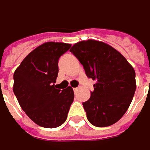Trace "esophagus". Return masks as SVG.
I'll list each match as a JSON object with an SVG mask.
<instances>
[{"mask_svg":"<svg viewBox=\"0 0 150 150\" xmlns=\"http://www.w3.org/2000/svg\"><path fill=\"white\" fill-rule=\"evenodd\" d=\"M78 90H79V88H73V91H74L75 93H76Z\"/></svg>","mask_w":150,"mask_h":150,"instance_id":"obj_1","label":"esophagus"}]
</instances>
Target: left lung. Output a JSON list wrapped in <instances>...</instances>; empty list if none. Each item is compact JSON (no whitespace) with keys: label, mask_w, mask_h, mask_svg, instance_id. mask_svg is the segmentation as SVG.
Masks as SVG:
<instances>
[{"label":"left lung","mask_w":150,"mask_h":150,"mask_svg":"<svg viewBox=\"0 0 150 150\" xmlns=\"http://www.w3.org/2000/svg\"><path fill=\"white\" fill-rule=\"evenodd\" d=\"M88 79L96 81L90 98L83 103L92 125L108 127L119 121L136 90L135 71L120 52L96 40L81 41L70 50Z\"/></svg>","instance_id":"obj_1"}]
</instances>
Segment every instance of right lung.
I'll return each mask as SVG.
<instances>
[{
	"label": "right lung",
	"mask_w": 150,
	"mask_h": 150,
	"mask_svg": "<svg viewBox=\"0 0 150 150\" xmlns=\"http://www.w3.org/2000/svg\"><path fill=\"white\" fill-rule=\"evenodd\" d=\"M70 48L69 44L45 43L30 52L13 74V92L20 106L43 127L63 124L73 102L71 87L61 90L55 85L59 59Z\"/></svg>",
	"instance_id": "add662e5"
}]
</instances>
